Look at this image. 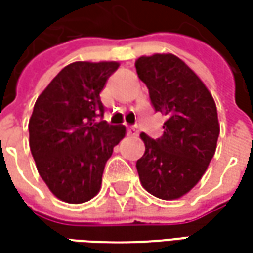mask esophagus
<instances>
[{
	"mask_svg": "<svg viewBox=\"0 0 253 253\" xmlns=\"http://www.w3.org/2000/svg\"><path fill=\"white\" fill-rule=\"evenodd\" d=\"M138 132H139V129H138V126H136V125H132V126L128 128V135H131V136H136V135H138Z\"/></svg>",
	"mask_w": 253,
	"mask_h": 253,
	"instance_id": "obj_1",
	"label": "esophagus"
}]
</instances>
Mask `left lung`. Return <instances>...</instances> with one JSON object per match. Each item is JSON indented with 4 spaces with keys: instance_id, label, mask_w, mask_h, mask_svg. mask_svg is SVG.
Here are the masks:
<instances>
[{
    "instance_id": "1",
    "label": "left lung",
    "mask_w": 253,
    "mask_h": 253,
    "mask_svg": "<svg viewBox=\"0 0 253 253\" xmlns=\"http://www.w3.org/2000/svg\"><path fill=\"white\" fill-rule=\"evenodd\" d=\"M135 67L155 111L168 117L161 138L141 133L145 153L136 162L141 184L158 199H180L199 183L217 149L215 102L199 76L174 54L141 56Z\"/></svg>"
}]
</instances>
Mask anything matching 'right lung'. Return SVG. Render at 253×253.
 <instances>
[{"instance_id":"1","label":"right lung","mask_w":253,"mask_h":253,"mask_svg":"<svg viewBox=\"0 0 253 253\" xmlns=\"http://www.w3.org/2000/svg\"><path fill=\"white\" fill-rule=\"evenodd\" d=\"M120 63L67 64L35 102L29 146L36 169L54 196L70 204L91 200L101 189L102 171L125 126L98 121L100 92Z\"/></svg>"}]
</instances>
